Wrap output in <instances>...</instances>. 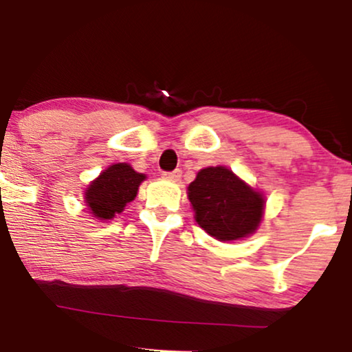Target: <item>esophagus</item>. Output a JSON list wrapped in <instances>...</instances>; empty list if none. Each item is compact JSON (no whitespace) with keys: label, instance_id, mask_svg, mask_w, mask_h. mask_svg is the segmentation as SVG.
Wrapping results in <instances>:
<instances>
[{"label":"esophagus","instance_id":"1","mask_svg":"<svg viewBox=\"0 0 352 352\" xmlns=\"http://www.w3.org/2000/svg\"><path fill=\"white\" fill-rule=\"evenodd\" d=\"M162 177L164 179H167V180H179L180 177H182V170H179V168H177V170H172V172H164L162 173Z\"/></svg>","mask_w":352,"mask_h":352}]
</instances>
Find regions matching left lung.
Masks as SVG:
<instances>
[{
    "instance_id": "obj_1",
    "label": "left lung",
    "mask_w": 352,
    "mask_h": 352,
    "mask_svg": "<svg viewBox=\"0 0 352 352\" xmlns=\"http://www.w3.org/2000/svg\"><path fill=\"white\" fill-rule=\"evenodd\" d=\"M195 220L220 241L248 236L263 215V197L225 167H208L188 185Z\"/></svg>"
}]
</instances>
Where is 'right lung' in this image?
<instances>
[{
	"label": "right lung",
	"instance_id": "obj_1",
	"mask_svg": "<svg viewBox=\"0 0 352 352\" xmlns=\"http://www.w3.org/2000/svg\"><path fill=\"white\" fill-rule=\"evenodd\" d=\"M144 179V173L135 172L131 165H111L86 190V204L92 215L99 220L114 218L116 213L122 212L125 205L135 199Z\"/></svg>",
	"mask_w": 352,
	"mask_h": 352
}]
</instances>
